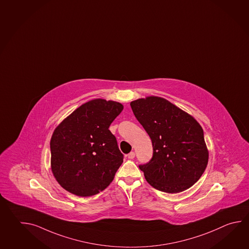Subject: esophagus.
<instances>
[{
  "instance_id": "1",
  "label": "esophagus",
  "mask_w": 249,
  "mask_h": 249,
  "mask_svg": "<svg viewBox=\"0 0 249 249\" xmlns=\"http://www.w3.org/2000/svg\"><path fill=\"white\" fill-rule=\"evenodd\" d=\"M127 158H128V159H129V160H133V159H134V158H135V152H129V153H128V154H127Z\"/></svg>"
}]
</instances>
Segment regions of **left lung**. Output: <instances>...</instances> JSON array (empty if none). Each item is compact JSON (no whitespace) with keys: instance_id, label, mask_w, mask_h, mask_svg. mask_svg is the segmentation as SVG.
<instances>
[{"instance_id":"obj_1","label":"left lung","mask_w":249,"mask_h":249,"mask_svg":"<svg viewBox=\"0 0 249 249\" xmlns=\"http://www.w3.org/2000/svg\"><path fill=\"white\" fill-rule=\"evenodd\" d=\"M133 112L151 138L152 160L139 168L152 187L178 193L192 187L208 161L203 129L192 115L163 97L130 103Z\"/></svg>"}]
</instances>
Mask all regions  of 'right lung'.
I'll use <instances>...</instances> for the list:
<instances>
[{
	"mask_svg": "<svg viewBox=\"0 0 249 249\" xmlns=\"http://www.w3.org/2000/svg\"><path fill=\"white\" fill-rule=\"evenodd\" d=\"M122 110L121 103L93 99L55 128L51 139V171L67 192L89 197L112 183L123 154L108 128Z\"/></svg>",
	"mask_w": 249,
	"mask_h": 249,
	"instance_id": "right-lung-1",
	"label": "right lung"
}]
</instances>
